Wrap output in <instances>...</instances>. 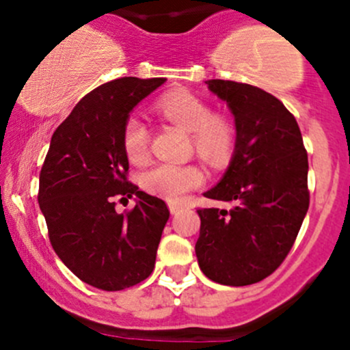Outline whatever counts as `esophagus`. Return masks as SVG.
<instances>
[{
  "mask_svg": "<svg viewBox=\"0 0 350 350\" xmlns=\"http://www.w3.org/2000/svg\"><path fill=\"white\" fill-rule=\"evenodd\" d=\"M169 211H171L172 215H178L179 211H181V204L179 203H174V201H169Z\"/></svg>",
  "mask_w": 350,
  "mask_h": 350,
  "instance_id": "34e87169",
  "label": "esophagus"
}]
</instances>
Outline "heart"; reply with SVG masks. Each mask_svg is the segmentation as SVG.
Segmentation results:
<instances>
[{
	"label": "heart",
	"instance_id": "obj_1",
	"mask_svg": "<svg viewBox=\"0 0 350 350\" xmlns=\"http://www.w3.org/2000/svg\"><path fill=\"white\" fill-rule=\"evenodd\" d=\"M164 118L191 133L195 152L211 165H224L234 152L237 130L221 113H211L210 105L195 93L176 90L157 101ZM149 129L137 116H129L123 125L122 144L126 157L140 164L149 155ZM203 174L193 164H157L142 174V186L152 195L178 201L185 193L198 188Z\"/></svg>",
	"mask_w": 350,
	"mask_h": 350
}]
</instances>
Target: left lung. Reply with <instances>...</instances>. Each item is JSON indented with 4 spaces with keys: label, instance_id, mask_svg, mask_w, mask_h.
<instances>
[{
    "label": "left lung",
    "instance_id": "obj_1",
    "mask_svg": "<svg viewBox=\"0 0 350 350\" xmlns=\"http://www.w3.org/2000/svg\"><path fill=\"white\" fill-rule=\"evenodd\" d=\"M206 84L227 101L237 142L224 178L204 196L235 206L198 210V264L215 283L254 284L281 266L301 228L310 204L308 155L295 116L276 96L235 81Z\"/></svg>",
    "mask_w": 350,
    "mask_h": 350
}]
</instances>
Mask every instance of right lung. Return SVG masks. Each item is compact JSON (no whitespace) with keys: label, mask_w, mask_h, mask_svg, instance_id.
<instances>
[{"label":"right lung","mask_w":350,"mask_h":350,"mask_svg":"<svg viewBox=\"0 0 350 350\" xmlns=\"http://www.w3.org/2000/svg\"><path fill=\"white\" fill-rule=\"evenodd\" d=\"M164 81L120 77L88 93L57 126L42 165L38 204L52 247L98 289L120 291L154 271L169 210L126 179L122 132L130 111ZM118 196H135L136 206L118 214Z\"/></svg>","instance_id":"obj_1"}]
</instances>
